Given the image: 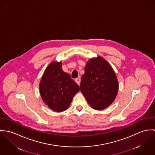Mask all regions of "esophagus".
I'll return each mask as SVG.
<instances>
[{"mask_svg":"<svg viewBox=\"0 0 155 155\" xmlns=\"http://www.w3.org/2000/svg\"><path fill=\"white\" fill-rule=\"evenodd\" d=\"M80 81H81L80 78H75V82H76L78 85H80Z\"/></svg>","mask_w":155,"mask_h":155,"instance_id":"obj_1","label":"esophagus"}]
</instances>
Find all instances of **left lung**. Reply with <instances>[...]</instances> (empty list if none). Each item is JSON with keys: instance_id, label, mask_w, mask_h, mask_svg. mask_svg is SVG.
I'll return each instance as SVG.
<instances>
[{"instance_id": "left-lung-1", "label": "left lung", "mask_w": 155, "mask_h": 155, "mask_svg": "<svg viewBox=\"0 0 155 155\" xmlns=\"http://www.w3.org/2000/svg\"><path fill=\"white\" fill-rule=\"evenodd\" d=\"M81 77L80 91L96 110H103L112 103L118 91L114 71L103 58L98 56L87 62Z\"/></svg>"}]
</instances>
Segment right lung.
I'll return each instance as SVG.
<instances>
[{"mask_svg": "<svg viewBox=\"0 0 155 155\" xmlns=\"http://www.w3.org/2000/svg\"><path fill=\"white\" fill-rule=\"evenodd\" d=\"M79 90V86L69 74L63 71L61 62L49 65L40 83V93L43 102L56 112L67 110Z\"/></svg>", "mask_w": 155, "mask_h": 155, "instance_id": "add662e5", "label": "right lung"}]
</instances>
